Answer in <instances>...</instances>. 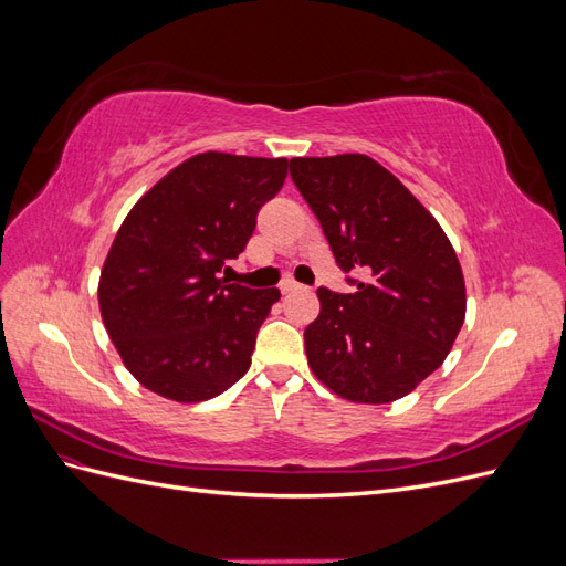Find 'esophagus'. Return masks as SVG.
Returning a JSON list of instances; mask_svg holds the SVG:
<instances>
[{
    "label": "esophagus",
    "mask_w": 566,
    "mask_h": 566,
    "mask_svg": "<svg viewBox=\"0 0 566 566\" xmlns=\"http://www.w3.org/2000/svg\"><path fill=\"white\" fill-rule=\"evenodd\" d=\"M300 283L293 281V279H283L281 281V293H293V290H297Z\"/></svg>",
    "instance_id": "1"
}]
</instances>
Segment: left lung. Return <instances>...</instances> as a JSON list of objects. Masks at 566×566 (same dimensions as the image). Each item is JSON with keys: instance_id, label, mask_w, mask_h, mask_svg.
Instances as JSON below:
<instances>
[{"instance_id": "8db88e82", "label": "left lung", "mask_w": 566, "mask_h": 566, "mask_svg": "<svg viewBox=\"0 0 566 566\" xmlns=\"http://www.w3.org/2000/svg\"><path fill=\"white\" fill-rule=\"evenodd\" d=\"M290 177L328 238L354 293L318 287L304 331L316 378L356 403L413 391L449 356L465 321V281L437 219L361 153L293 158Z\"/></svg>"}]
</instances>
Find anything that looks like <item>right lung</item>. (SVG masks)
<instances>
[{
    "label": "right lung",
    "mask_w": 566,
    "mask_h": 566,
    "mask_svg": "<svg viewBox=\"0 0 566 566\" xmlns=\"http://www.w3.org/2000/svg\"><path fill=\"white\" fill-rule=\"evenodd\" d=\"M285 158L200 153L165 175L119 227L98 281L104 325L127 370L165 399H212L243 378L281 300L219 273L281 191Z\"/></svg>",
    "instance_id": "obj_1"
}]
</instances>
